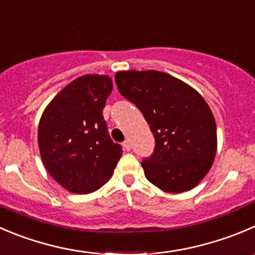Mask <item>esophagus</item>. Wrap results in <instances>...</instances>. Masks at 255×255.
<instances>
[{
	"label": "esophagus",
	"instance_id": "esophagus-1",
	"mask_svg": "<svg viewBox=\"0 0 255 255\" xmlns=\"http://www.w3.org/2000/svg\"><path fill=\"white\" fill-rule=\"evenodd\" d=\"M122 145H123V149L127 150V152H129V150H130V144H129V142H128V140L123 142Z\"/></svg>",
	"mask_w": 255,
	"mask_h": 255
}]
</instances>
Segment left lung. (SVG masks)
<instances>
[{
	"label": "left lung",
	"instance_id": "8db88e82",
	"mask_svg": "<svg viewBox=\"0 0 255 255\" xmlns=\"http://www.w3.org/2000/svg\"><path fill=\"white\" fill-rule=\"evenodd\" d=\"M115 80L154 135V152L142 162L145 178L167 193L193 189L217 153L216 120L208 103L188 83L165 72L120 71Z\"/></svg>",
	"mask_w": 255,
	"mask_h": 255
}]
</instances>
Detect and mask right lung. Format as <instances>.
Wrapping results in <instances>:
<instances>
[{
    "instance_id": "right-lung-1",
    "label": "right lung",
    "mask_w": 255,
    "mask_h": 255,
    "mask_svg": "<svg viewBox=\"0 0 255 255\" xmlns=\"http://www.w3.org/2000/svg\"><path fill=\"white\" fill-rule=\"evenodd\" d=\"M113 88L107 75H85L59 91L38 125L42 163L71 193L100 189L113 174L122 148L111 139L102 111Z\"/></svg>"
}]
</instances>
